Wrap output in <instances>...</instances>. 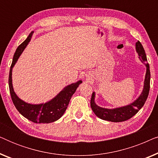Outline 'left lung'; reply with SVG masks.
I'll return each instance as SVG.
<instances>
[{"label": "left lung", "instance_id": "1", "mask_svg": "<svg viewBox=\"0 0 158 158\" xmlns=\"http://www.w3.org/2000/svg\"><path fill=\"white\" fill-rule=\"evenodd\" d=\"M136 50H137L139 58L142 60L143 62H148L147 56L144 52L141 43L139 41L136 43ZM147 72L145 75V79H144V85L142 93L140 96L131 104L125 106L117 108L114 109H108L98 106L94 101L95 93L92 94L91 99H90V106L94 114L101 119L109 121L112 122H122L129 119L137 113L143 106L144 103L148 98L150 88V65L148 63H146Z\"/></svg>", "mask_w": 158, "mask_h": 158}]
</instances>
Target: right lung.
<instances>
[{"label":"right lung","instance_id":"right-lung-1","mask_svg":"<svg viewBox=\"0 0 158 158\" xmlns=\"http://www.w3.org/2000/svg\"><path fill=\"white\" fill-rule=\"evenodd\" d=\"M33 32H31L24 42L19 45L16 49V52L13 58L12 64L10 65L8 85L13 103L21 115L27 119L34 123H51L59 119L66 111L70 98L76 90L78 85L82 83L81 81L75 83L70 84L64 88L55 98L52 99L49 102L42 104L34 105L27 103L21 100L15 94L12 85V68L14 66L17 60L22 53L23 49L29 42Z\"/></svg>","mask_w":158,"mask_h":158}]
</instances>
